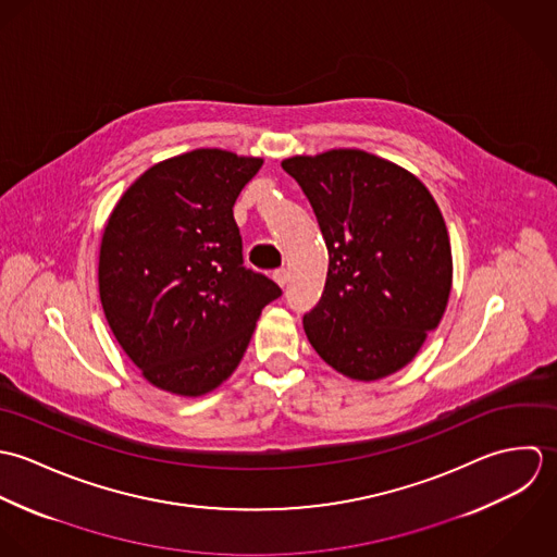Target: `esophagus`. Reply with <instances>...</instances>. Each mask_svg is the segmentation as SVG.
<instances>
[{
	"mask_svg": "<svg viewBox=\"0 0 557 557\" xmlns=\"http://www.w3.org/2000/svg\"><path fill=\"white\" fill-rule=\"evenodd\" d=\"M273 280H275V284H277V286H282V288H284V286L288 284V271H286V269H277V271L273 273Z\"/></svg>",
	"mask_w": 557,
	"mask_h": 557,
	"instance_id": "34e87169",
	"label": "esophagus"
}]
</instances>
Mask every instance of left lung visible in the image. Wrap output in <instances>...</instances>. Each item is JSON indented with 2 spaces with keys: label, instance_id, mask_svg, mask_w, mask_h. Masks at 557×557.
<instances>
[{
  "label": "left lung",
  "instance_id": "1",
  "mask_svg": "<svg viewBox=\"0 0 557 557\" xmlns=\"http://www.w3.org/2000/svg\"><path fill=\"white\" fill-rule=\"evenodd\" d=\"M282 168L321 225L330 269L304 317L314 350L348 379L405 368L442 317L451 290L444 215L409 170L357 148L297 154Z\"/></svg>",
  "mask_w": 557,
  "mask_h": 557
}]
</instances>
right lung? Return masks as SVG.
I'll return each mask as SVG.
<instances>
[{
	"label": "right lung",
	"mask_w": 557,
	"mask_h": 557,
	"mask_svg": "<svg viewBox=\"0 0 557 557\" xmlns=\"http://www.w3.org/2000/svg\"><path fill=\"white\" fill-rule=\"evenodd\" d=\"M260 157L198 148L148 168L117 200L99 295L126 357L154 387L198 398L240 363L280 286L243 267L232 207Z\"/></svg>",
	"instance_id": "1"
}]
</instances>
